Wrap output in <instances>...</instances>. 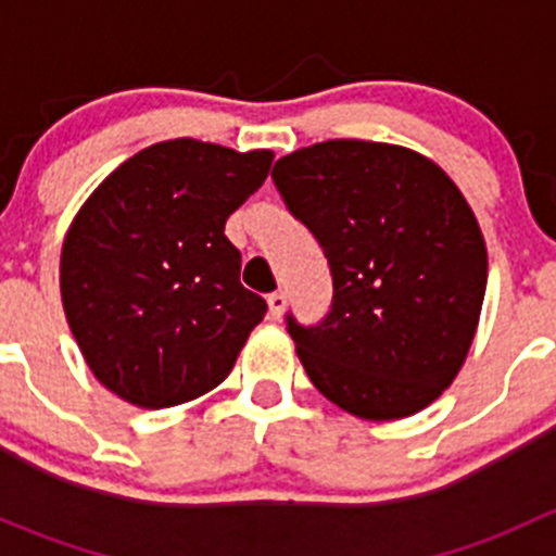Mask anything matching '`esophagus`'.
I'll return each instance as SVG.
<instances>
[{"label": "esophagus", "instance_id": "34e87169", "mask_svg": "<svg viewBox=\"0 0 556 556\" xmlns=\"http://www.w3.org/2000/svg\"><path fill=\"white\" fill-rule=\"evenodd\" d=\"M266 301H268V314H271V319L282 317L285 306H288V295H285V293H271Z\"/></svg>", "mask_w": 556, "mask_h": 556}]
</instances>
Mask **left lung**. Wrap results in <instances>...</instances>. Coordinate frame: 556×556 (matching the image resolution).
<instances>
[{
	"mask_svg": "<svg viewBox=\"0 0 556 556\" xmlns=\"http://www.w3.org/2000/svg\"><path fill=\"white\" fill-rule=\"evenodd\" d=\"M333 274L317 328L288 317L312 384L368 422L412 417L454 382L479 328L486 244L428 155L371 139L293 150L271 172Z\"/></svg>",
	"mask_w": 556,
	"mask_h": 556,
	"instance_id": "left-lung-1",
	"label": "left lung"
}]
</instances>
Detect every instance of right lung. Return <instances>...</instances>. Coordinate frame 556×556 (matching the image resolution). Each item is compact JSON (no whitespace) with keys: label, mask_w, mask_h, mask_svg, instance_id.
Returning a JSON list of instances; mask_svg holds the SVG:
<instances>
[{"label":"right lung","mask_w":556,"mask_h":556,"mask_svg":"<svg viewBox=\"0 0 556 556\" xmlns=\"http://www.w3.org/2000/svg\"><path fill=\"white\" fill-rule=\"evenodd\" d=\"M271 150L166 139L110 172L61 244V304L93 377L169 408L231 374L266 301L239 282L226 220L268 177Z\"/></svg>","instance_id":"right-lung-1"}]
</instances>
